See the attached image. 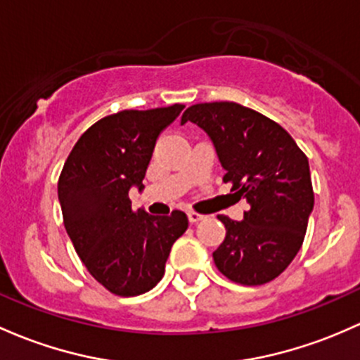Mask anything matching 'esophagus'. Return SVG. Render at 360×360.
Listing matches in <instances>:
<instances>
[{"label":"esophagus","mask_w":360,"mask_h":360,"mask_svg":"<svg viewBox=\"0 0 360 360\" xmlns=\"http://www.w3.org/2000/svg\"><path fill=\"white\" fill-rule=\"evenodd\" d=\"M205 217V215H202V214H198V212H188V219H190V222H198V221H202V219Z\"/></svg>","instance_id":"34e87169"}]
</instances>
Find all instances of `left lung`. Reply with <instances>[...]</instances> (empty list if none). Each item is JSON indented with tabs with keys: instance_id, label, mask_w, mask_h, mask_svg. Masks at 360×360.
<instances>
[{
	"instance_id": "8db88e82",
	"label": "left lung",
	"mask_w": 360,
	"mask_h": 360,
	"mask_svg": "<svg viewBox=\"0 0 360 360\" xmlns=\"http://www.w3.org/2000/svg\"><path fill=\"white\" fill-rule=\"evenodd\" d=\"M186 122L209 134L226 170L222 181L250 203L243 221L217 215L226 238L214 252L215 266L245 286L272 281L300 250L314 209L307 157L278 122L233 101L193 105L181 119Z\"/></svg>"
}]
</instances>
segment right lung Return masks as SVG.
Masks as SVG:
<instances>
[{"label": "right lung", "instance_id": "add662e5", "mask_svg": "<svg viewBox=\"0 0 360 360\" xmlns=\"http://www.w3.org/2000/svg\"><path fill=\"white\" fill-rule=\"evenodd\" d=\"M184 105L122 110L79 138L63 164L58 200L63 224L89 274L110 293L134 297L162 279L174 241L188 229L184 212H134L129 191L143 190L158 134Z\"/></svg>", "mask_w": 360, "mask_h": 360}]
</instances>
